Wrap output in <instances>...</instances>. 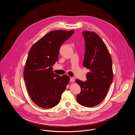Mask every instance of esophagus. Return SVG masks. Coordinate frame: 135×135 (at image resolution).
Instances as JSON below:
<instances>
[{
	"label": "esophagus",
	"instance_id": "obj_1",
	"mask_svg": "<svg viewBox=\"0 0 135 135\" xmlns=\"http://www.w3.org/2000/svg\"><path fill=\"white\" fill-rule=\"evenodd\" d=\"M70 81L71 82H73L75 81V78H70Z\"/></svg>",
	"mask_w": 135,
	"mask_h": 135
}]
</instances>
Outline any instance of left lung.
<instances>
[{"instance_id":"left-lung-1","label":"left lung","mask_w":135,"mask_h":135,"mask_svg":"<svg viewBox=\"0 0 135 135\" xmlns=\"http://www.w3.org/2000/svg\"><path fill=\"white\" fill-rule=\"evenodd\" d=\"M85 39V52L83 67L89 69L87 81L76 82L81 88L76 96L77 102L85 107H93L105 98L113 79L112 60L107 46L94 32H82Z\"/></svg>"}]
</instances>
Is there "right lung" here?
I'll list each match as a JSON object with an SVG mask.
<instances>
[{"mask_svg": "<svg viewBox=\"0 0 135 135\" xmlns=\"http://www.w3.org/2000/svg\"><path fill=\"white\" fill-rule=\"evenodd\" d=\"M74 30L49 32L30 48L26 62L23 77L27 91L37 105L50 108L58 104L70 80L67 75L53 73L52 66L58 60L61 44Z\"/></svg>", "mask_w": 135, "mask_h": 135, "instance_id": "add662e5", "label": "right lung"}]
</instances>
